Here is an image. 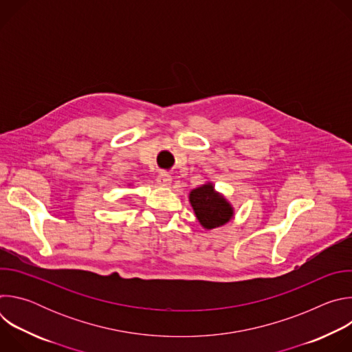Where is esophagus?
I'll use <instances>...</instances> for the list:
<instances>
[{
	"mask_svg": "<svg viewBox=\"0 0 352 352\" xmlns=\"http://www.w3.org/2000/svg\"><path fill=\"white\" fill-rule=\"evenodd\" d=\"M157 184L160 186H170L171 185V175L166 171H162L159 175H157Z\"/></svg>",
	"mask_w": 352,
	"mask_h": 352,
	"instance_id": "34e87169",
	"label": "esophagus"
}]
</instances>
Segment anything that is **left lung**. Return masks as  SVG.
<instances>
[{
	"label": "left lung",
	"instance_id": "8db88e82",
	"mask_svg": "<svg viewBox=\"0 0 352 352\" xmlns=\"http://www.w3.org/2000/svg\"><path fill=\"white\" fill-rule=\"evenodd\" d=\"M189 202L199 223L208 230L226 224L234 214L231 205L214 190L212 184L193 189L189 193Z\"/></svg>",
	"mask_w": 352,
	"mask_h": 352
}]
</instances>
